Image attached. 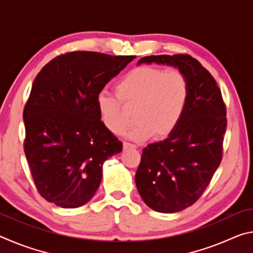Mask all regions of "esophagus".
Wrapping results in <instances>:
<instances>
[{
  "label": "esophagus",
  "mask_w": 253,
  "mask_h": 253,
  "mask_svg": "<svg viewBox=\"0 0 253 253\" xmlns=\"http://www.w3.org/2000/svg\"><path fill=\"white\" fill-rule=\"evenodd\" d=\"M123 146H124V149H129V148H136L137 146L134 144H130V143H127V142H124L123 143Z\"/></svg>",
  "instance_id": "34e87169"
}]
</instances>
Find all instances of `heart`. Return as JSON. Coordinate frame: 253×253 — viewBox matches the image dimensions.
<instances>
[{
  "label": "heart",
  "mask_w": 253,
  "mask_h": 253,
  "mask_svg": "<svg viewBox=\"0 0 253 253\" xmlns=\"http://www.w3.org/2000/svg\"><path fill=\"white\" fill-rule=\"evenodd\" d=\"M116 98L106 92L97 96L100 121L113 134H121L130 122L125 109H134L137 122L126 132L132 140L169 137L176 129L185 113L190 85L178 70L165 71L154 67H138L116 84Z\"/></svg>",
  "instance_id": "1"
}]
</instances>
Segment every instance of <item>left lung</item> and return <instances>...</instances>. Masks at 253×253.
Masks as SVG:
<instances>
[{
  "instance_id": "left-lung-1",
  "label": "left lung",
  "mask_w": 253,
  "mask_h": 253,
  "mask_svg": "<svg viewBox=\"0 0 253 253\" xmlns=\"http://www.w3.org/2000/svg\"><path fill=\"white\" fill-rule=\"evenodd\" d=\"M177 68L190 96L181 123L168 138L147 145L135 182L147 207L175 213L191 207L208 187L222 160L226 111L211 74L188 54L149 55L137 62Z\"/></svg>"
}]
</instances>
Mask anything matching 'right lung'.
<instances>
[{"label": "right lung", "instance_id": "1", "mask_svg": "<svg viewBox=\"0 0 253 253\" xmlns=\"http://www.w3.org/2000/svg\"><path fill=\"white\" fill-rule=\"evenodd\" d=\"M134 55L74 51L51 60L24 107V152L39 193L75 209L96 194L102 164L123 143L102 125L97 96Z\"/></svg>", "mask_w": 253, "mask_h": 253}]
</instances>
